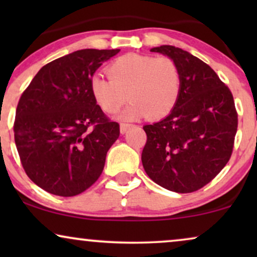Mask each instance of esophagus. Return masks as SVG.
Listing matches in <instances>:
<instances>
[{
    "mask_svg": "<svg viewBox=\"0 0 257 257\" xmlns=\"http://www.w3.org/2000/svg\"><path fill=\"white\" fill-rule=\"evenodd\" d=\"M130 126H131V125L127 124V122H121V124H120V133H121V135H124V133L127 131Z\"/></svg>",
    "mask_w": 257,
    "mask_h": 257,
    "instance_id": "1",
    "label": "esophagus"
}]
</instances>
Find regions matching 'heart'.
Wrapping results in <instances>:
<instances>
[{"instance_id": "1", "label": "heart", "mask_w": 257, "mask_h": 257, "mask_svg": "<svg viewBox=\"0 0 257 257\" xmlns=\"http://www.w3.org/2000/svg\"><path fill=\"white\" fill-rule=\"evenodd\" d=\"M108 79L94 76L90 92L94 103L106 114H113L130 100L133 104L122 118L167 117L177 105L181 91L180 70L167 56L127 54L110 63Z\"/></svg>"}]
</instances>
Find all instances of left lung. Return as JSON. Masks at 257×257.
Returning a JSON list of instances; mask_svg holds the SVG:
<instances>
[{
	"instance_id": "8db88e82",
	"label": "left lung",
	"mask_w": 257,
	"mask_h": 257,
	"mask_svg": "<svg viewBox=\"0 0 257 257\" xmlns=\"http://www.w3.org/2000/svg\"><path fill=\"white\" fill-rule=\"evenodd\" d=\"M174 59L181 91L173 111L145 125L144 170L161 187L192 193L213 180L233 153L237 112L233 94L208 64L173 45L151 49Z\"/></svg>"
}]
</instances>
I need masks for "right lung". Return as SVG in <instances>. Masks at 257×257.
I'll return each mask as SVG.
<instances>
[{"label":"right lung","instance_id":"right-lung-1","mask_svg":"<svg viewBox=\"0 0 257 257\" xmlns=\"http://www.w3.org/2000/svg\"><path fill=\"white\" fill-rule=\"evenodd\" d=\"M119 51L83 49L55 59L21 96L15 144L27 175L44 191L78 195L100 177L120 131L94 103L90 82L103 62Z\"/></svg>","mask_w":257,"mask_h":257}]
</instances>
